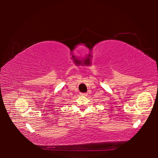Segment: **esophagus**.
<instances>
[{"mask_svg": "<svg viewBox=\"0 0 158 158\" xmlns=\"http://www.w3.org/2000/svg\"><path fill=\"white\" fill-rule=\"evenodd\" d=\"M80 95H81V96H86L87 93H80Z\"/></svg>", "mask_w": 158, "mask_h": 158, "instance_id": "1", "label": "esophagus"}]
</instances>
